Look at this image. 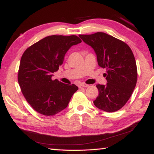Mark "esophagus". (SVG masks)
<instances>
[{"label":"esophagus","instance_id":"34e87169","mask_svg":"<svg viewBox=\"0 0 154 154\" xmlns=\"http://www.w3.org/2000/svg\"><path fill=\"white\" fill-rule=\"evenodd\" d=\"M89 86V85L86 84V83H82L79 84V88H87Z\"/></svg>","mask_w":154,"mask_h":154}]
</instances>
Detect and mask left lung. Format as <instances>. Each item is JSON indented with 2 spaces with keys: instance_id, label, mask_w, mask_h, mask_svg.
Wrapping results in <instances>:
<instances>
[{
  "instance_id": "obj_1",
  "label": "left lung",
  "mask_w": 154,
  "mask_h": 154,
  "mask_svg": "<svg viewBox=\"0 0 154 154\" xmlns=\"http://www.w3.org/2000/svg\"><path fill=\"white\" fill-rule=\"evenodd\" d=\"M79 36L94 50L98 66L106 69L103 75L107 83L96 85L99 94L94 104L106 112L119 110L129 100L137 84V64L131 49L104 32Z\"/></svg>"
}]
</instances>
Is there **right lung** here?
I'll list each match as a JSON object with an SVG mask.
<instances>
[{
    "label": "right lung",
    "instance_id": "right-lung-1",
    "mask_svg": "<svg viewBox=\"0 0 154 154\" xmlns=\"http://www.w3.org/2000/svg\"><path fill=\"white\" fill-rule=\"evenodd\" d=\"M81 42L75 35H51L33 44L23 54L18 83L26 100L38 113L47 116L58 113L67 107L78 90L75 84H65L51 77L63 63L67 51Z\"/></svg>",
    "mask_w": 154,
    "mask_h": 154
}]
</instances>
